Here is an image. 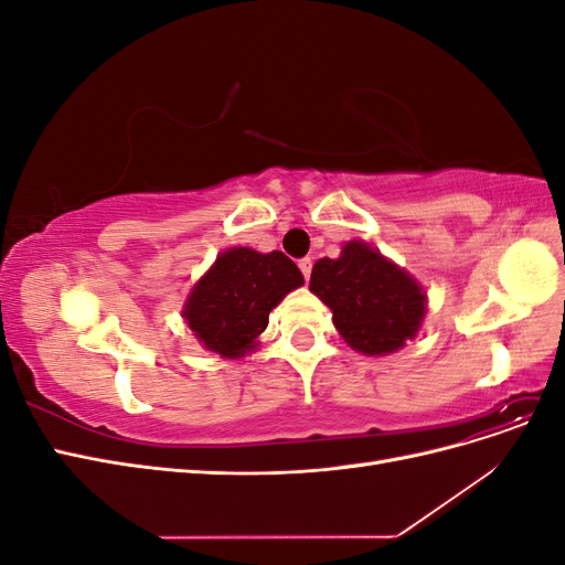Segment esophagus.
<instances>
[{"label": "esophagus", "mask_w": 565, "mask_h": 565, "mask_svg": "<svg viewBox=\"0 0 565 565\" xmlns=\"http://www.w3.org/2000/svg\"><path fill=\"white\" fill-rule=\"evenodd\" d=\"M299 268H301V273H303V278L309 280V278H311V268H313L311 256H303V259H299Z\"/></svg>", "instance_id": "obj_1"}]
</instances>
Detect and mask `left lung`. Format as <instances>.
I'll use <instances>...</instances> for the list:
<instances>
[{"instance_id":"1","label":"left lung","mask_w":565,"mask_h":565,"mask_svg":"<svg viewBox=\"0 0 565 565\" xmlns=\"http://www.w3.org/2000/svg\"><path fill=\"white\" fill-rule=\"evenodd\" d=\"M311 292L332 309V320L349 347L365 355L398 351L419 330L426 295L403 268L351 241L339 259H318Z\"/></svg>"}]
</instances>
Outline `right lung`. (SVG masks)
Segmentation results:
<instances>
[{"mask_svg":"<svg viewBox=\"0 0 565 565\" xmlns=\"http://www.w3.org/2000/svg\"><path fill=\"white\" fill-rule=\"evenodd\" d=\"M301 285V270L282 252L233 247L195 285L183 318L210 351L241 358L266 330L268 313Z\"/></svg>","mask_w":565,"mask_h":565,"instance_id":"obj_1","label":"right lung"}]
</instances>
